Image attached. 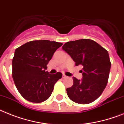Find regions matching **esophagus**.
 Segmentation results:
<instances>
[{
	"label": "esophagus",
	"instance_id": "esophagus-1",
	"mask_svg": "<svg viewBox=\"0 0 124 124\" xmlns=\"http://www.w3.org/2000/svg\"><path fill=\"white\" fill-rule=\"evenodd\" d=\"M67 76H66L65 74H62V78H67Z\"/></svg>",
	"mask_w": 124,
	"mask_h": 124
}]
</instances>
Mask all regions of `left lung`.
<instances>
[{"instance_id":"8db88e82","label":"left lung","mask_w":124,"mask_h":124,"mask_svg":"<svg viewBox=\"0 0 124 124\" xmlns=\"http://www.w3.org/2000/svg\"><path fill=\"white\" fill-rule=\"evenodd\" d=\"M62 50L71 56L76 66H83V78H72L73 85L66 89L68 97L78 104L93 102L101 95L108 81L111 67L108 52L88 39L65 43Z\"/></svg>"}]
</instances>
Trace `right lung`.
<instances>
[{
	"label": "right lung",
	"instance_id": "right-lung-1",
	"mask_svg": "<svg viewBox=\"0 0 124 124\" xmlns=\"http://www.w3.org/2000/svg\"><path fill=\"white\" fill-rule=\"evenodd\" d=\"M62 43L36 40L17 48L12 62V76L17 90L25 99L32 102H44L52 94L62 73L50 74L47 64Z\"/></svg>",
	"mask_w": 124,
	"mask_h": 124
}]
</instances>
